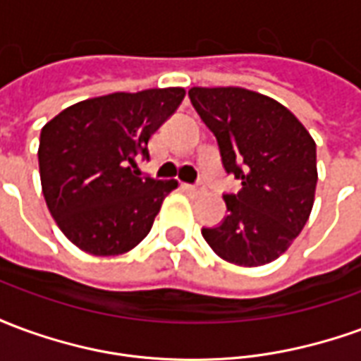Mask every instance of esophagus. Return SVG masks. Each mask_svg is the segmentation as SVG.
Listing matches in <instances>:
<instances>
[{"label":"esophagus","mask_w":361,"mask_h":361,"mask_svg":"<svg viewBox=\"0 0 361 361\" xmlns=\"http://www.w3.org/2000/svg\"><path fill=\"white\" fill-rule=\"evenodd\" d=\"M181 188L185 189V191H189V193H201V191H203L201 185H189V183H183Z\"/></svg>","instance_id":"1"}]
</instances>
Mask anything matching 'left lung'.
Masks as SVG:
<instances>
[{"label":"left lung","mask_w":361,"mask_h":361,"mask_svg":"<svg viewBox=\"0 0 361 361\" xmlns=\"http://www.w3.org/2000/svg\"><path fill=\"white\" fill-rule=\"evenodd\" d=\"M191 104L211 129L228 173V216L203 228L211 250L240 267L267 265L292 245L310 219L317 185L315 141L286 106L242 87H193Z\"/></svg>","instance_id":"obj_1"}]
</instances>
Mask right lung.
I'll return each instance as SVG.
<instances>
[{
  "instance_id": "obj_1",
  "label": "right lung",
  "mask_w": 361,
  "mask_h": 361,
  "mask_svg": "<svg viewBox=\"0 0 361 361\" xmlns=\"http://www.w3.org/2000/svg\"><path fill=\"white\" fill-rule=\"evenodd\" d=\"M181 87L114 92L69 106L42 127L38 166L48 211L79 250L121 255L147 238L176 180L139 178L137 157L178 110Z\"/></svg>"
}]
</instances>
